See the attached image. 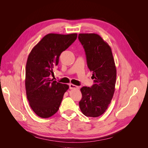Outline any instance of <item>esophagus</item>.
Instances as JSON below:
<instances>
[{
  "label": "esophagus",
  "mask_w": 148,
  "mask_h": 148,
  "mask_svg": "<svg viewBox=\"0 0 148 148\" xmlns=\"http://www.w3.org/2000/svg\"><path fill=\"white\" fill-rule=\"evenodd\" d=\"M69 87H70V89H78V88H79L78 86H76V85L73 84H71V83L69 84Z\"/></svg>",
  "instance_id": "esophagus-1"
}]
</instances>
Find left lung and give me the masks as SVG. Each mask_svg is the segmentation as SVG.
Here are the masks:
<instances>
[{"instance_id": "8db88e82", "label": "left lung", "mask_w": 148, "mask_h": 148, "mask_svg": "<svg viewBox=\"0 0 148 148\" xmlns=\"http://www.w3.org/2000/svg\"><path fill=\"white\" fill-rule=\"evenodd\" d=\"M78 39L86 56L94 84L82 87L79 102L82 113L91 117L102 115L108 108L115 92L117 70L110 46L95 33H80Z\"/></svg>"}]
</instances>
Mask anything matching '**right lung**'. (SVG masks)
<instances>
[{
  "label": "right lung",
  "instance_id": "1",
  "mask_svg": "<svg viewBox=\"0 0 148 148\" xmlns=\"http://www.w3.org/2000/svg\"><path fill=\"white\" fill-rule=\"evenodd\" d=\"M77 38V33L46 35L30 52L26 65L25 88L31 108L39 117L46 119L59 109L69 85L51 79L59 64L61 53Z\"/></svg>",
  "mask_w": 148,
  "mask_h": 148
}]
</instances>
